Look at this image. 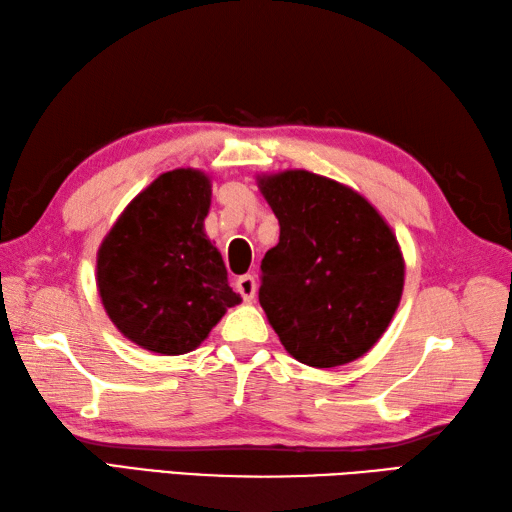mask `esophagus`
Listing matches in <instances>:
<instances>
[{"mask_svg": "<svg viewBox=\"0 0 512 512\" xmlns=\"http://www.w3.org/2000/svg\"><path fill=\"white\" fill-rule=\"evenodd\" d=\"M235 290L242 295L244 301H253L257 295V281L253 275H242L235 281Z\"/></svg>", "mask_w": 512, "mask_h": 512, "instance_id": "obj_1", "label": "esophagus"}]
</instances>
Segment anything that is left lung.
Here are the masks:
<instances>
[{
  "label": "left lung",
  "mask_w": 512,
  "mask_h": 512,
  "mask_svg": "<svg viewBox=\"0 0 512 512\" xmlns=\"http://www.w3.org/2000/svg\"><path fill=\"white\" fill-rule=\"evenodd\" d=\"M279 220L262 259L259 303L299 363L339 367L389 328L405 286L398 239L361 193L306 169L257 176Z\"/></svg>",
  "instance_id": "8db88e82"
}]
</instances>
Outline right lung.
<instances>
[{"label":"right lung","instance_id":"add662e5","mask_svg":"<svg viewBox=\"0 0 512 512\" xmlns=\"http://www.w3.org/2000/svg\"><path fill=\"white\" fill-rule=\"evenodd\" d=\"M211 176L173 169L140 191L103 237L96 288L125 339L160 356L193 352L242 297L204 233Z\"/></svg>","mask_w":512,"mask_h":512}]
</instances>
